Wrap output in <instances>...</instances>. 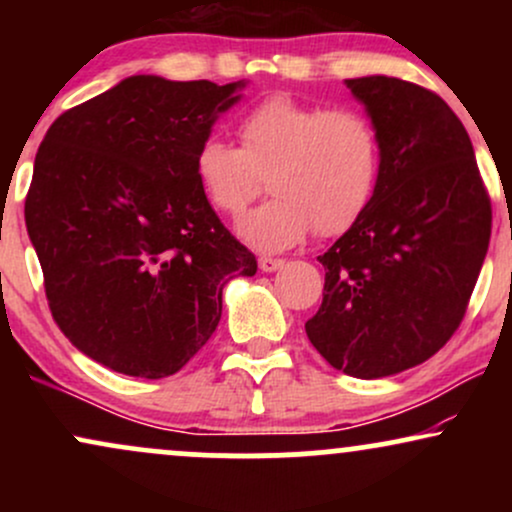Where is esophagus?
<instances>
[{
  "instance_id": "1",
  "label": "esophagus",
  "mask_w": 512,
  "mask_h": 512,
  "mask_svg": "<svg viewBox=\"0 0 512 512\" xmlns=\"http://www.w3.org/2000/svg\"><path fill=\"white\" fill-rule=\"evenodd\" d=\"M281 267H284V260H276V257H260L262 272H276V269Z\"/></svg>"
}]
</instances>
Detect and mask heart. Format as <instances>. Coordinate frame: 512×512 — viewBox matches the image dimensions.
I'll return each instance as SVG.
<instances>
[{
  "instance_id": "b5f03b06",
  "label": "heart",
  "mask_w": 512,
  "mask_h": 512,
  "mask_svg": "<svg viewBox=\"0 0 512 512\" xmlns=\"http://www.w3.org/2000/svg\"><path fill=\"white\" fill-rule=\"evenodd\" d=\"M243 146L207 137L195 175L211 207L240 214L267 175L274 195L236 223L250 248L281 252L310 231L342 233L366 211L380 175L378 134L349 108H320L276 93L243 115Z\"/></svg>"
}]
</instances>
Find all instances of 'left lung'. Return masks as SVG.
Here are the masks:
<instances>
[{"label":"left lung","instance_id":"1","mask_svg":"<svg viewBox=\"0 0 512 512\" xmlns=\"http://www.w3.org/2000/svg\"><path fill=\"white\" fill-rule=\"evenodd\" d=\"M380 144L373 199L317 260L325 296L305 322L332 368L363 380L419 366L460 327L491 238V202L460 117L395 79H346Z\"/></svg>","mask_w":512,"mask_h":512}]
</instances>
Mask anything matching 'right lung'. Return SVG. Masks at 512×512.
<instances>
[{
    "mask_svg": "<svg viewBox=\"0 0 512 512\" xmlns=\"http://www.w3.org/2000/svg\"><path fill=\"white\" fill-rule=\"evenodd\" d=\"M248 81L134 74L52 122L26 197L50 310L81 354L132 378L178 373L257 272L211 209L195 154Z\"/></svg>",
    "mask_w": 512,
    "mask_h": 512,
    "instance_id": "1",
    "label": "right lung"
}]
</instances>
